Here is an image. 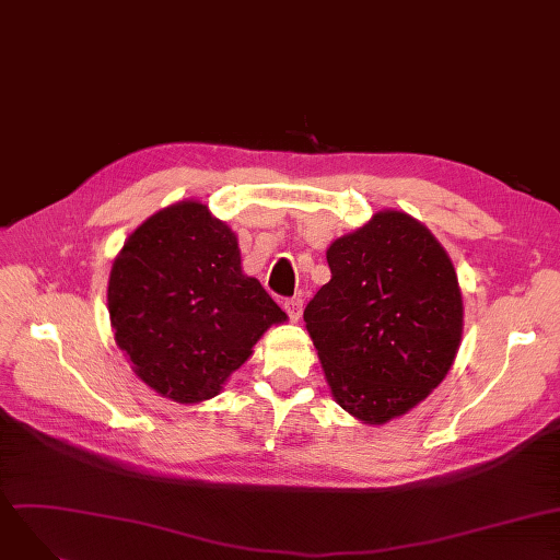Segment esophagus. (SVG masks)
<instances>
[{
	"mask_svg": "<svg viewBox=\"0 0 560 560\" xmlns=\"http://www.w3.org/2000/svg\"><path fill=\"white\" fill-rule=\"evenodd\" d=\"M282 307H284V312L289 314V322H299L301 318V314H303V299H287L284 303H282Z\"/></svg>",
	"mask_w": 560,
	"mask_h": 560,
	"instance_id": "esophagus-1",
	"label": "esophagus"
}]
</instances>
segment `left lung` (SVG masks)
I'll use <instances>...</instances> for the list:
<instances>
[{"instance_id":"1","label":"left lung","mask_w":560,"mask_h":560,"mask_svg":"<svg viewBox=\"0 0 560 560\" xmlns=\"http://www.w3.org/2000/svg\"><path fill=\"white\" fill-rule=\"evenodd\" d=\"M330 282L303 318L335 401L364 423L421 404L448 374L463 337V296L446 250L419 221L385 209L339 236Z\"/></svg>"}]
</instances>
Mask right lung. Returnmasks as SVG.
<instances>
[{
	"mask_svg": "<svg viewBox=\"0 0 560 560\" xmlns=\"http://www.w3.org/2000/svg\"><path fill=\"white\" fill-rule=\"evenodd\" d=\"M112 328L135 374L177 404L217 396L287 314L242 271L234 232L196 200L156 211L114 259Z\"/></svg>",
	"mask_w": 560,
	"mask_h": 560,
	"instance_id": "right-lung-1",
	"label": "right lung"
}]
</instances>
